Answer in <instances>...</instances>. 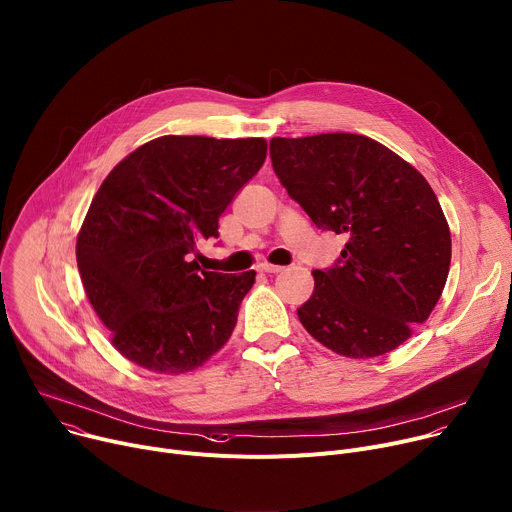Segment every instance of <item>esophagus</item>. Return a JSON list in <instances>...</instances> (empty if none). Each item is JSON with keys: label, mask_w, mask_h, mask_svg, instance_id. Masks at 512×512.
I'll return each mask as SVG.
<instances>
[{"label": "esophagus", "mask_w": 512, "mask_h": 512, "mask_svg": "<svg viewBox=\"0 0 512 512\" xmlns=\"http://www.w3.org/2000/svg\"><path fill=\"white\" fill-rule=\"evenodd\" d=\"M258 270L260 272H281L283 270V266H277V264H268V262H262V264H258Z\"/></svg>", "instance_id": "obj_1"}]
</instances>
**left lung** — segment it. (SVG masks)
Segmentation results:
<instances>
[{
  "label": "left lung",
  "instance_id": "8db88e82",
  "mask_svg": "<svg viewBox=\"0 0 512 512\" xmlns=\"http://www.w3.org/2000/svg\"><path fill=\"white\" fill-rule=\"evenodd\" d=\"M274 174L322 231L344 233L338 262L313 270L303 328L350 359L398 348L428 320L449 274L451 233L426 178L365 135L270 139Z\"/></svg>",
  "mask_w": 512,
  "mask_h": 512
}]
</instances>
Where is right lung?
I'll list each match as a JSON object with an SVG mask.
<instances>
[{"mask_svg": "<svg viewBox=\"0 0 512 512\" xmlns=\"http://www.w3.org/2000/svg\"><path fill=\"white\" fill-rule=\"evenodd\" d=\"M266 160V141L164 135L129 153L98 188L77 233L86 295L131 363L178 375L229 340L256 272L201 270L199 240Z\"/></svg>", "mask_w": 512, "mask_h": 512, "instance_id": "1", "label": "right lung"}]
</instances>
